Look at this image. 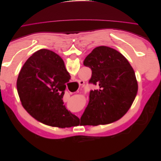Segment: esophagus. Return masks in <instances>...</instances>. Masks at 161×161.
Here are the masks:
<instances>
[{
    "label": "esophagus",
    "instance_id": "1",
    "mask_svg": "<svg viewBox=\"0 0 161 161\" xmlns=\"http://www.w3.org/2000/svg\"><path fill=\"white\" fill-rule=\"evenodd\" d=\"M82 82H80V85H82Z\"/></svg>",
    "mask_w": 161,
    "mask_h": 161
}]
</instances>
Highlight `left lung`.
Here are the masks:
<instances>
[{
    "label": "left lung",
    "instance_id": "left-lung-1",
    "mask_svg": "<svg viewBox=\"0 0 161 161\" xmlns=\"http://www.w3.org/2000/svg\"><path fill=\"white\" fill-rule=\"evenodd\" d=\"M83 64L92 70L89 82L98 85L99 89L90 91L80 124L105 125L119 119L129 110L138 91L129 62L113 48L99 46L86 57Z\"/></svg>",
    "mask_w": 161,
    "mask_h": 161
}]
</instances>
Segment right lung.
<instances>
[{
	"label": "right lung",
	"mask_w": 161,
	"mask_h": 161,
	"mask_svg": "<svg viewBox=\"0 0 161 161\" xmlns=\"http://www.w3.org/2000/svg\"><path fill=\"white\" fill-rule=\"evenodd\" d=\"M70 79L57 53L42 49L27 59L19 72L17 88L21 104L40 122L60 128L78 125L79 118L63 102L66 83Z\"/></svg>",
	"instance_id": "obj_1"
}]
</instances>
